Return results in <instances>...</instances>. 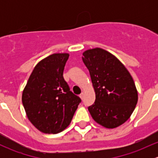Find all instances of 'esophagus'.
<instances>
[{"label": "esophagus", "mask_w": 158, "mask_h": 158, "mask_svg": "<svg viewBox=\"0 0 158 158\" xmlns=\"http://www.w3.org/2000/svg\"><path fill=\"white\" fill-rule=\"evenodd\" d=\"M79 97H80L81 99H83V98H84V93H83V92H82V93L79 95Z\"/></svg>", "instance_id": "esophagus-1"}]
</instances>
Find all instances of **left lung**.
I'll return each instance as SVG.
<instances>
[{"mask_svg":"<svg viewBox=\"0 0 158 158\" xmlns=\"http://www.w3.org/2000/svg\"><path fill=\"white\" fill-rule=\"evenodd\" d=\"M82 54L95 93L89 113L102 126L117 128L131 117L138 102L133 78L123 63L105 49H89Z\"/></svg>","mask_w":158,"mask_h":158,"instance_id":"1","label":"left lung"}]
</instances>
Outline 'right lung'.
Returning a JSON list of instances; mask_svg holds the SVG:
<instances>
[{
	"label": "right lung",
	"mask_w": 158,
	"mask_h": 158,
	"mask_svg": "<svg viewBox=\"0 0 158 158\" xmlns=\"http://www.w3.org/2000/svg\"><path fill=\"white\" fill-rule=\"evenodd\" d=\"M69 56L66 52L53 53L40 60L23 90L27 116L43 133L57 134L67 128L81 102L63 79Z\"/></svg>",
	"instance_id": "right-lung-1"
}]
</instances>
